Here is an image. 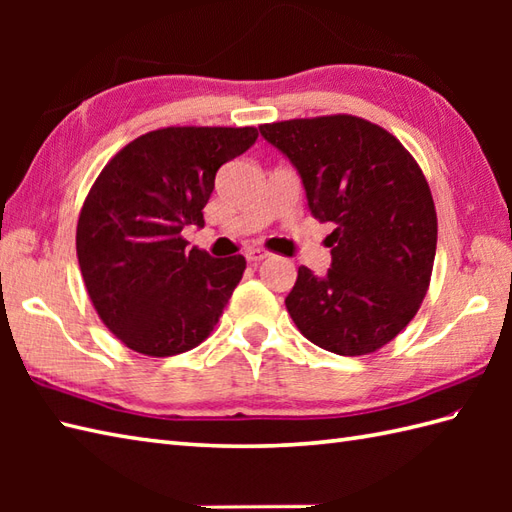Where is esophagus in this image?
Instances as JSON below:
<instances>
[{
	"label": "esophagus",
	"mask_w": 512,
	"mask_h": 512,
	"mask_svg": "<svg viewBox=\"0 0 512 512\" xmlns=\"http://www.w3.org/2000/svg\"><path fill=\"white\" fill-rule=\"evenodd\" d=\"M270 253L266 248H248L246 250V259L250 264H257V262H262V259H266Z\"/></svg>",
	"instance_id": "obj_1"
}]
</instances>
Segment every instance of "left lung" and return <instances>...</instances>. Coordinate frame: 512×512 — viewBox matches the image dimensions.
<instances>
[{
	"label": "left lung",
	"mask_w": 512,
	"mask_h": 512,
	"mask_svg": "<svg viewBox=\"0 0 512 512\" xmlns=\"http://www.w3.org/2000/svg\"><path fill=\"white\" fill-rule=\"evenodd\" d=\"M297 167L312 215L334 222L325 277L301 266L286 308L299 332L341 356L372 354L416 317L438 244L418 162L387 129L350 114L259 125Z\"/></svg>",
	"instance_id": "obj_1"
}]
</instances>
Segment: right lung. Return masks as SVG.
Here are the masks:
<instances>
[{"mask_svg": "<svg viewBox=\"0 0 512 512\" xmlns=\"http://www.w3.org/2000/svg\"><path fill=\"white\" fill-rule=\"evenodd\" d=\"M257 140L255 127H162L107 162L76 224L88 295L116 339L145 356L198 347L244 275L242 255L187 248L204 226L215 173Z\"/></svg>", "mask_w": 512, "mask_h": 512, "instance_id": "obj_1", "label": "right lung"}]
</instances>
